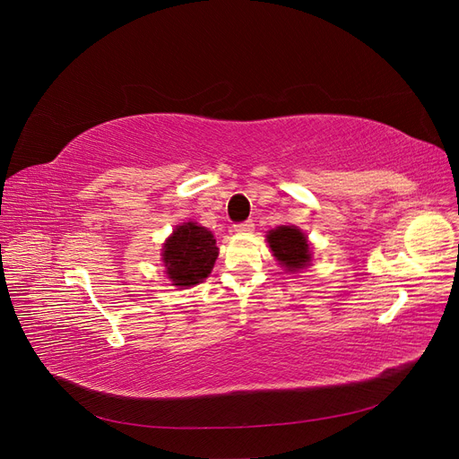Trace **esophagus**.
Wrapping results in <instances>:
<instances>
[{
  "label": "esophagus",
  "mask_w": 459,
  "mask_h": 459,
  "mask_svg": "<svg viewBox=\"0 0 459 459\" xmlns=\"http://www.w3.org/2000/svg\"><path fill=\"white\" fill-rule=\"evenodd\" d=\"M253 228H255L253 220H245V221H239V224H235V226H233V231L247 233V231H253Z\"/></svg>",
  "instance_id": "1"
}]
</instances>
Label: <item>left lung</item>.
<instances>
[{"label":"left lung","instance_id":"obj_1","mask_svg":"<svg viewBox=\"0 0 459 459\" xmlns=\"http://www.w3.org/2000/svg\"><path fill=\"white\" fill-rule=\"evenodd\" d=\"M268 243L273 256L290 272L307 266L310 262L308 241L304 233L293 226H280L268 233Z\"/></svg>","mask_w":459,"mask_h":459}]
</instances>
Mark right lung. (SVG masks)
<instances>
[{
  "instance_id": "1",
  "label": "right lung",
  "mask_w": 459,
  "mask_h": 459,
  "mask_svg": "<svg viewBox=\"0 0 459 459\" xmlns=\"http://www.w3.org/2000/svg\"><path fill=\"white\" fill-rule=\"evenodd\" d=\"M216 256L218 247L212 233L193 221L178 226L162 251L166 273L178 287H191L203 281L211 273Z\"/></svg>"
}]
</instances>
